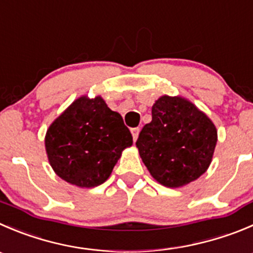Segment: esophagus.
<instances>
[{"mask_svg":"<svg viewBox=\"0 0 253 253\" xmlns=\"http://www.w3.org/2000/svg\"><path fill=\"white\" fill-rule=\"evenodd\" d=\"M132 132V137H133V141H136L137 137H138L139 134V127H134V128L131 129Z\"/></svg>","mask_w":253,"mask_h":253,"instance_id":"obj_1","label":"esophagus"}]
</instances>
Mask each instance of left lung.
<instances>
[{"label": "left lung", "instance_id": "1", "mask_svg": "<svg viewBox=\"0 0 253 253\" xmlns=\"http://www.w3.org/2000/svg\"><path fill=\"white\" fill-rule=\"evenodd\" d=\"M217 142L209 117L181 97L162 96L136 146L144 166L164 186L179 188L207 171Z\"/></svg>", "mask_w": 253, "mask_h": 253}]
</instances>
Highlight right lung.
Instances as JSON below:
<instances>
[{"mask_svg": "<svg viewBox=\"0 0 253 253\" xmlns=\"http://www.w3.org/2000/svg\"><path fill=\"white\" fill-rule=\"evenodd\" d=\"M132 142L121 115L110 110L100 96L78 99L45 134L51 168L61 179L82 188L104 183Z\"/></svg>", "mask_w": 253, "mask_h": 253, "instance_id": "obj_1", "label": "right lung"}]
</instances>
